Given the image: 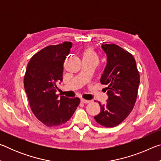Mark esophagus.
I'll list each match as a JSON object with an SVG mask.
<instances>
[{"label":"esophagus","mask_w":161,"mask_h":161,"mask_svg":"<svg viewBox=\"0 0 161 161\" xmlns=\"http://www.w3.org/2000/svg\"><path fill=\"white\" fill-rule=\"evenodd\" d=\"M81 102L83 103H88L90 102V101L89 100H86V99H81Z\"/></svg>","instance_id":"34e87169"}]
</instances>
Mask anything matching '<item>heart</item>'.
Returning a JSON list of instances; mask_svg holds the SVG:
<instances>
[{
	"label": "heart",
	"instance_id": "heart-1",
	"mask_svg": "<svg viewBox=\"0 0 161 161\" xmlns=\"http://www.w3.org/2000/svg\"><path fill=\"white\" fill-rule=\"evenodd\" d=\"M98 55L96 52L92 47L85 48L82 52V60L98 62Z\"/></svg>",
	"mask_w": 161,
	"mask_h": 161
}]
</instances>
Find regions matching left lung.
<instances>
[{
  "label": "left lung",
  "instance_id": "left-lung-1",
  "mask_svg": "<svg viewBox=\"0 0 161 161\" xmlns=\"http://www.w3.org/2000/svg\"><path fill=\"white\" fill-rule=\"evenodd\" d=\"M107 58V66L100 81L107 87L106 104L99 103L101 111L94 118L104 127H114L131 112L138 95L140 75L134 58L115 44H103Z\"/></svg>",
  "mask_w": 161,
  "mask_h": 161
}]
</instances>
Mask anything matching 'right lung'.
<instances>
[{
	"label": "right lung",
	"mask_w": 161,
	"mask_h": 161,
	"mask_svg": "<svg viewBox=\"0 0 161 161\" xmlns=\"http://www.w3.org/2000/svg\"><path fill=\"white\" fill-rule=\"evenodd\" d=\"M72 46L71 42L47 46L32 57L26 68L23 81L30 107L35 117L48 127L66 123L80 103L77 97L58 98L55 94Z\"/></svg>",
	"instance_id": "right-lung-1"
}]
</instances>
